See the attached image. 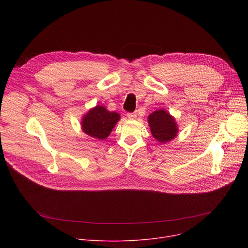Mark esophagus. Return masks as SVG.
<instances>
[{"label": "esophagus", "instance_id": "34e87169", "mask_svg": "<svg viewBox=\"0 0 248 248\" xmlns=\"http://www.w3.org/2000/svg\"><path fill=\"white\" fill-rule=\"evenodd\" d=\"M127 117H128L129 120H136L137 113H136V112H128V113H127Z\"/></svg>", "mask_w": 248, "mask_h": 248}]
</instances>
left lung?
<instances>
[{"mask_svg":"<svg viewBox=\"0 0 248 248\" xmlns=\"http://www.w3.org/2000/svg\"><path fill=\"white\" fill-rule=\"evenodd\" d=\"M148 123L153 137L161 144L170 141L178 134V125L175 119L164 109H158L151 113Z\"/></svg>","mask_w":248,"mask_h":248,"instance_id":"left-lung-1","label":"left lung"}]
</instances>
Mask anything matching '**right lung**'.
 I'll use <instances>...</instances> for the list:
<instances>
[{
  "instance_id": "add662e5",
  "label": "right lung",
  "mask_w": 248,
  "mask_h": 248,
  "mask_svg": "<svg viewBox=\"0 0 248 248\" xmlns=\"http://www.w3.org/2000/svg\"><path fill=\"white\" fill-rule=\"evenodd\" d=\"M120 119L121 116L117 112L108 111L104 107L96 106L83 115L81 127L89 137L104 140L110 135L112 128Z\"/></svg>"
}]
</instances>
